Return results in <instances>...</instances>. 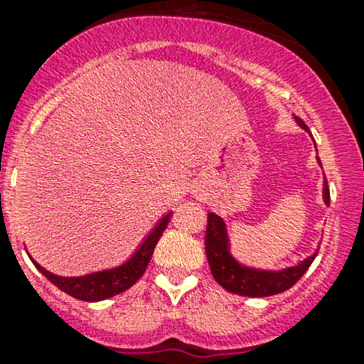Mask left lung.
Wrapping results in <instances>:
<instances>
[{
  "label": "left lung",
  "mask_w": 364,
  "mask_h": 364,
  "mask_svg": "<svg viewBox=\"0 0 364 364\" xmlns=\"http://www.w3.org/2000/svg\"><path fill=\"white\" fill-rule=\"evenodd\" d=\"M297 124L302 129L308 131L304 122L295 118ZM319 160V159H317ZM321 164V160H319ZM324 204L330 205V189L328 182L324 180L323 188ZM319 252V250H317ZM317 252L314 255L306 257L301 260L297 266L290 268L277 269H257L250 266L240 264L239 260L231 255L230 250V237L226 231V222L222 220L218 215H208V230H205V255L210 262L211 273H213L215 281L231 294L244 295V297H269V295H277L282 291L290 290L291 286L306 273L314 259L317 257Z\"/></svg>",
  "instance_id": "1"
}]
</instances>
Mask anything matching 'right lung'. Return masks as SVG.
Masks as SVG:
<instances>
[{
	"mask_svg": "<svg viewBox=\"0 0 364 364\" xmlns=\"http://www.w3.org/2000/svg\"><path fill=\"white\" fill-rule=\"evenodd\" d=\"M169 218H171V211L160 218L159 224H156L154 230L144 239V242L138 246L136 252H134L129 259L125 260L124 264L117 266V268L87 273V275H82V277H62V275H54V273L41 268L36 260H32V262L36 264V268L40 269L54 286H58L60 290L69 294L70 297L87 302L104 301V299L114 297V295L122 294V291L129 290L131 286H133L138 279L142 277L147 264H149L151 257H153L154 246H156V242H159L160 237H162Z\"/></svg>",
	"mask_w": 364,
	"mask_h": 364,
	"instance_id": "obj_1",
	"label": "right lung"
}]
</instances>
